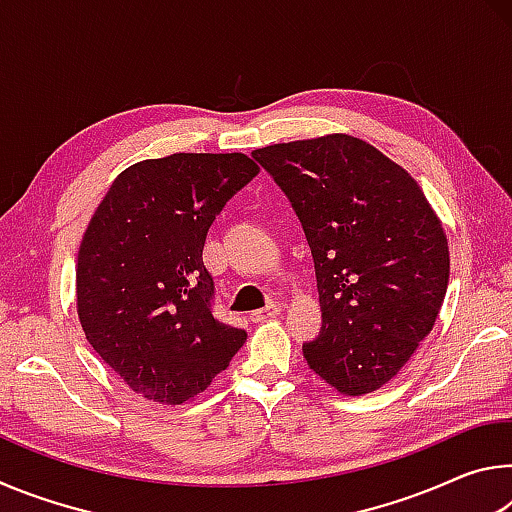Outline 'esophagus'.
<instances>
[{"label": "esophagus", "mask_w": 512, "mask_h": 512, "mask_svg": "<svg viewBox=\"0 0 512 512\" xmlns=\"http://www.w3.org/2000/svg\"><path fill=\"white\" fill-rule=\"evenodd\" d=\"M282 311V302H271V305H266L264 309H257L250 314V320H255V323H259V320H266V318H275L277 314Z\"/></svg>", "instance_id": "esophagus-1"}]
</instances>
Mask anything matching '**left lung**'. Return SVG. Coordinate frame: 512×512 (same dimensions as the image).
<instances>
[{
	"label": "left lung",
	"mask_w": 512,
	"mask_h": 512,
	"mask_svg": "<svg viewBox=\"0 0 512 512\" xmlns=\"http://www.w3.org/2000/svg\"><path fill=\"white\" fill-rule=\"evenodd\" d=\"M287 194L314 255L323 327L309 368L343 395L388 384L431 332L449 248L427 196L400 164L352 135L253 151Z\"/></svg>",
	"instance_id": "8db88e82"
}]
</instances>
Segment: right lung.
<instances>
[{
	"mask_svg": "<svg viewBox=\"0 0 512 512\" xmlns=\"http://www.w3.org/2000/svg\"><path fill=\"white\" fill-rule=\"evenodd\" d=\"M259 173L244 153H173L121 171L76 266L85 339L146 400L203 393L246 343L212 314L203 246L216 214Z\"/></svg>",
	"mask_w": 512,
	"mask_h": 512,
	"instance_id": "add662e5",
	"label": "right lung"
}]
</instances>
